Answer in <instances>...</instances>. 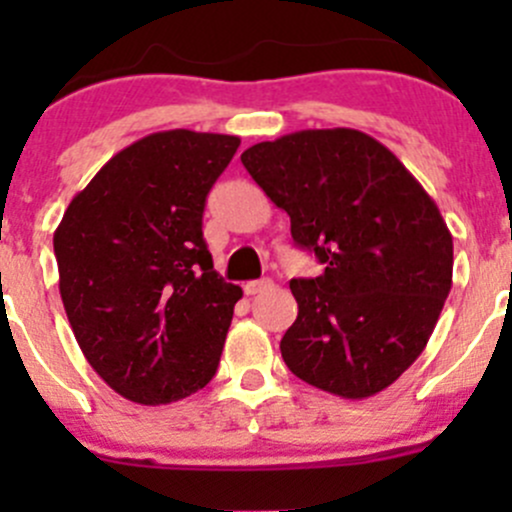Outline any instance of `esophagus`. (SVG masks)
<instances>
[{"mask_svg": "<svg viewBox=\"0 0 512 512\" xmlns=\"http://www.w3.org/2000/svg\"><path fill=\"white\" fill-rule=\"evenodd\" d=\"M272 287V280H252V282H245V294L247 297H255V294L265 292V289Z\"/></svg>", "mask_w": 512, "mask_h": 512, "instance_id": "1", "label": "esophagus"}]
</instances>
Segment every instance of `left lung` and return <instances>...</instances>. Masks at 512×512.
Instances as JSON below:
<instances>
[{"mask_svg":"<svg viewBox=\"0 0 512 512\" xmlns=\"http://www.w3.org/2000/svg\"><path fill=\"white\" fill-rule=\"evenodd\" d=\"M324 272L292 280L280 342L294 376L342 399L394 384L433 334L453 282V237L399 158L354 128H312L240 156Z\"/></svg>","mask_w":512,"mask_h":512,"instance_id":"1","label":"left lung"}]
</instances>
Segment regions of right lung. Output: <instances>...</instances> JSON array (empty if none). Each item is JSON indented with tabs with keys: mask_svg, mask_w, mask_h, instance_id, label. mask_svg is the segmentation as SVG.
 <instances>
[{
	"mask_svg": "<svg viewBox=\"0 0 512 512\" xmlns=\"http://www.w3.org/2000/svg\"><path fill=\"white\" fill-rule=\"evenodd\" d=\"M237 146L223 133H151L108 160L56 227L66 317L123 399L170 404L215 376L242 289L213 270L203 210Z\"/></svg>",
	"mask_w": 512,
	"mask_h": 512,
	"instance_id": "1",
	"label": "right lung"
}]
</instances>
